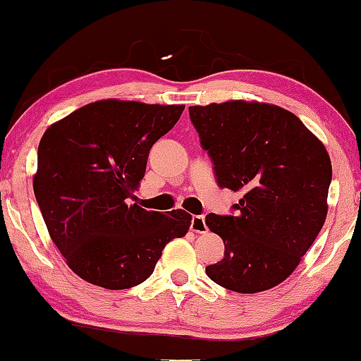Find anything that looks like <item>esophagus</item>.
Instances as JSON below:
<instances>
[{"instance_id": "34e87169", "label": "esophagus", "mask_w": 361, "mask_h": 361, "mask_svg": "<svg viewBox=\"0 0 361 361\" xmlns=\"http://www.w3.org/2000/svg\"><path fill=\"white\" fill-rule=\"evenodd\" d=\"M191 230H192L194 233H206V232H208V226H206L204 216H200V214L192 216Z\"/></svg>"}]
</instances>
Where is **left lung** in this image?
Listing matches in <instances>:
<instances>
[{
  "label": "left lung",
  "instance_id": "left-lung-1",
  "mask_svg": "<svg viewBox=\"0 0 361 361\" xmlns=\"http://www.w3.org/2000/svg\"><path fill=\"white\" fill-rule=\"evenodd\" d=\"M189 116L218 185L242 192L237 216H206L225 244V257L206 266V274L237 293L274 288L297 269L326 221L329 153L297 116L274 104L192 105Z\"/></svg>",
  "mask_w": 361,
  "mask_h": 361
}]
</instances>
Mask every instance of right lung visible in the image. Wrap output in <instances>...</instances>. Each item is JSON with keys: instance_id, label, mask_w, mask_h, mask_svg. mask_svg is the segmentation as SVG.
Wrapping results in <instances>:
<instances>
[{"instance_id": "obj_1", "label": "right lung", "mask_w": 361, "mask_h": 361, "mask_svg": "<svg viewBox=\"0 0 361 361\" xmlns=\"http://www.w3.org/2000/svg\"><path fill=\"white\" fill-rule=\"evenodd\" d=\"M185 105L105 99L56 121L37 149L34 194L68 268L92 285L126 290L152 276L161 250L192 216L129 204L149 148Z\"/></svg>"}]
</instances>
